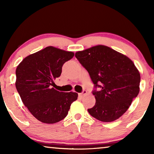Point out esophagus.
I'll list each match as a JSON object with an SVG mask.
<instances>
[{"instance_id": "1", "label": "esophagus", "mask_w": 154, "mask_h": 154, "mask_svg": "<svg viewBox=\"0 0 154 154\" xmlns=\"http://www.w3.org/2000/svg\"><path fill=\"white\" fill-rule=\"evenodd\" d=\"M87 94V91H83V92L82 93H80V94H79V97H81V98H83V96H85Z\"/></svg>"}]
</instances>
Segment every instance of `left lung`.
Wrapping results in <instances>:
<instances>
[{
    "mask_svg": "<svg viewBox=\"0 0 154 154\" xmlns=\"http://www.w3.org/2000/svg\"><path fill=\"white\" fill-rule=\"evenodd\" d=\"M100 90L93 94L96 104L88 109L98 120L111 122L126 112L139 94L140 75L128 57L109 47L98 45L75 53Z\"/></svg>",
    "mask_w": 154,
    "mask_h": 154,
    "instance_id": "obj_1",
    "label": "left lung"
}]
</instances>
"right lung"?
<instances>
[{
    "label": "right lung",
    "mask_w": 154,
    "mask_h": 154,
    "mask_svg": "<svg viewBox=\"0 0 154 154\" xmlns=\"http://www.w3.org/2000/svg\"><path fill=\"white\" fill-rule=\"evenodd\" d=\"M72 51L49 46L26 57L17 66L15 87L24 105L38 121L55 124L67 116L78 94L52 88Z\"/></svg>",
    "instance_id": "1"
}]
</instances>
